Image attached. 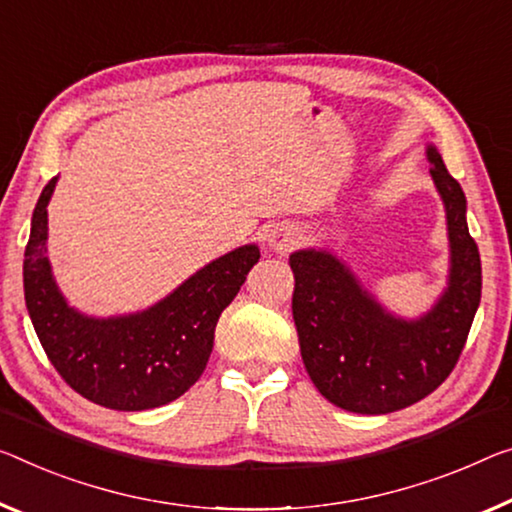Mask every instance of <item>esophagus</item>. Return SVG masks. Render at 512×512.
Wrapping results in <instances>:
<instances>
[{
	"instance_id": "34e87169",
	"label": "esophagus",
	"mask_w": 512,
	"mask_h": 512,
	"mask_svg": "<svg viewBox=\"0 0 512 512\" xmlns=\"http://www.w3.org/2000/svg\"><path fill=\"white\" fill-rule=\"evenodd\" d=\"M295 240H297V231L290 224H277L272 226L270 233H267V242H270V247L277 251H288L295 245Z\"/></svg>"
}]
</instances>
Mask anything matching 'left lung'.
<instances>
[{
  "instance_id": "left-lung-1",
  "label": "left lung",
  "mask_w": 512,
  "mask_h": 512,
  "mask_svg": "<svg viewBox=\"0 0 512 512\" xmlns=\"http://www.w3.org/2000/svg\"><path fill=\"white\" fill-rule=\"evenodd\" d=\"M430 174L442 194L451 240V286L426 318H391L325 251H297L293 318L313 384L329 403L357 414H389L442 384L465 350L481 304V254L467 229V201L435 148Z\"/></svg>"
}]
</instances>
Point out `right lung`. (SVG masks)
Masks as SVG:
<instances>
[{"label": "right lung", "mask_w": 512, "mask_h": 512, "mask_svg": "<svg viewBox=\"0 0 512 512\" xmlns=\"http://www.w3.org/2000/svg\"><path fill=\"white\" fill-rule=\"evenodd\" d=\"M54 185L57 178L36 203L25 249V300L47 359L70 389L109 410L141 412L171 403L201 377L217 320L261 251L247 245L217 258L137 316L84 318L61 297L45 258V208Z\"/></svg>", "instance_id": "1"}]
</instances>
